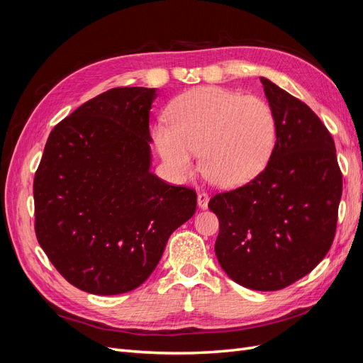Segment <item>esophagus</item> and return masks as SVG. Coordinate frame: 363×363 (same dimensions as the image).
I'll use <instances>...</instances> for the list:
<instances>
[{
    "label": "esophagus",
    "instance_id": "34e87169",
    "mask_svg": "<svg viewBox=\"0 0 363 363\" xmlns=\"http://www.w3.org/2000/svg\"><path fill=\"white\" fill-rule=\"evenodd\" d=\"M196 203H199V207L204 211L208 206V195L206 192H200L199 196H196Z\"/></svg>",
    "mask_w": 363,
    "mask_h": 363
}]
</instances>
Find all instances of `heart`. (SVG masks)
<instances>
[{"instance_id":"heart-1","label":"heart","mask_w":363,"mask_h":363,"mask_svg":"<svg viewBox=\"0 0 363 363\" xmlns=\"http://www.w3.org/2000/svg\"><path fill=\"white\" fill-rule=\"evenodd\" d=\"M167 119L168 125L155 128L162 160L175 175L188 177L200 152L204 177L218 188L233 189L256 179L276 148V113L260 96L194 87L169 104Z\"/></svg>"}]
</instances>
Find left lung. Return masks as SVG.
<instances>
[{
	"label": "left lung",
	"mask_w": 363,
	"mask_h": 363,
	"mask_svg": "<svg viewBox=\"0 0 363 363\" xmlns=\"http://www.w3.org/2000/svg\"><path fill=\"white\" fill-rule=\"evenodd\" d=\"M277 121L272 156L242 188L216 194L215 252L233 281L277 291L309 274L333 242L342 174L332 135L312 108L260 77Z\"/></svg>",
	"instance_id": "obj_1"
}]
</instances>
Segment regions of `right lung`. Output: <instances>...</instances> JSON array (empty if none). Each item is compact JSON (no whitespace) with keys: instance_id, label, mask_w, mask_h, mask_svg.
<instances>
[{"instance_id":"right-lung-1","label":"right lung","mask_w":363,"mask_h":363,"mask_svg":"<svg viewBox=\"0 0 363 363\" xmlns=\"http://www.w3.org/2000/svg\"><path fill=\"white\" fill-rule=\"evenodd\" d=\"M156 87H115L52 128L35 175L36 238L75 288L116 295L140 286L196 194L150 171Z\"/></svg>"}]
</instances>
